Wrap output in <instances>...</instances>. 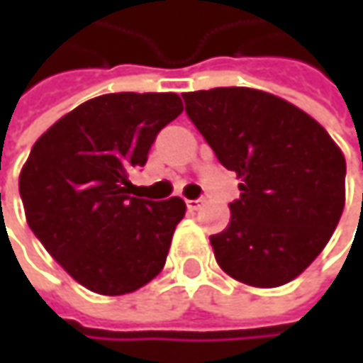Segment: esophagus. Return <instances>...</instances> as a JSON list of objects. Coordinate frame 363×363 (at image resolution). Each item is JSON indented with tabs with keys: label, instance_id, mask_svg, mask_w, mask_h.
<instances>
[{
	"label": "esophagus",
	"instance_id": "34e87169",
	"mask_svg": "<svg viewBox=\"0 0 363 363\" xmlns=\"http://www.w3.org/2000/svg\"><path fill=\"white\" fill-rule=\"evenodd\" d=\"M186 206H188V210H198L200 206H202V200H186Z\"/></svg>",
	"mask_w": 363,
	"mask_h": 363
}]
</instances>
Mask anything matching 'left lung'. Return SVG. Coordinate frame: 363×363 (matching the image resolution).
Returning a JSON list of instances; mask_svg holds the SVG:
<instances>
[{
  "label": "left lung",
  "mask_w": 363,
  "mask_h": 363,
  "mask_svg": "<svg viewBox=\"0 0 363 363\" xmlns=\"http://www.w3.org/2000/svg\"><path fill=\"white\" fill-rule=\"evenodd\" d=\"M218 161L240 177L230 224L210 236L220 269L271 289L325 248L345 203V160L329 133L269 92L222 86L184 94Z\"/></svg>",
  "instance_id": "8db88e82"
}]
</instances>
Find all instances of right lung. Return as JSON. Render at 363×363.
Segmentation results:
<instances>
[{
    "label": "right lung",
    "mask_w": 363,
    "mask_h": 363,
    "mask_svg": "<svg viewBox=\"0 0 363 363\" xmlns=\"http://www.w3.org/2000/svg\"><path fill=\"white\" fill-rule=\"evenodd\" d=\"M182 111L175 92L96 96L56 121L21 167L30 228L89 291L133 293L163 269L186 203L133 198L129 175Z\"/></svg>",
    "instance_id": "right-lung-1"
}]
</instances>
